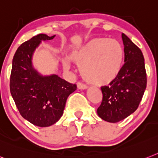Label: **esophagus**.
<instances>
[{
	"label": "esophagus",
	"mask_w": 158,
	"mask_h": 158,
	"mask_svg": "<svg viewBox=\"0 0 158 158\" xmlns=\"http://www.w3.org/2000/svg\"><path fill=\"white\" fill-rule=\"evenodd\" d=\"M77 87L78 89H85L88 88V85L84 84V83H81V82H78Z\"/></svg>",
	"instance_id": "1"
}]
</instances>
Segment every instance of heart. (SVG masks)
Wrapping results in <instances>:
<instances>
[{
	"mask_svg": "<svg viewBox=\"0 0 158 158\" xmlns=\"http://www.w3.org/2000/svg\"><path fill=\"white\" fill-rule=\"evenodd\" d=\"M71 60L79 65L82 77L91 84L102 85L110 83L118 76L123 67L124 51L120 43L107 38H94L74 49ZM65 69L69 61L63 62Z\"/></svg>",
	"mask_w": 158,
	"mask_h": 158,
	"instance_id": "heart-1",
	"label": "heart"
}]
</instances>
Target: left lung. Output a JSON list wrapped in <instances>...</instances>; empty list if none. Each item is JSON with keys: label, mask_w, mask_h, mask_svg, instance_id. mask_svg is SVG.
<instances>
[{"label": "left lung", "mask_w": 158, "mask_h": 158, "mask_svg": "<svg viewBox=\"0 0 158 158\" xmlns=\"http://www.w3.org/2000/svg\"><path fill=\"white\" fill-rule=\"evenodd\" d=\"M124 64L118 76L101 87L102 100L97 113L103 120L117 123L139 106L146 89L147 77L142 52L127 35L122 34Z\"/></svg>", "instance_id": "8db88e82"}]
</instances>
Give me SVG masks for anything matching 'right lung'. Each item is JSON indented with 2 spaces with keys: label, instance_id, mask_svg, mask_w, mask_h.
Masks as SVG:
<instances>
[{
  "label": "right lung",
  "instance_id": "1",
  "mask_svg": "<svg viewBox=\"0 0 158 158\" xmlns=\"http://www.w3.org/2000/svg\"><path fill=\"white\" fill-rule=\"evenodd\" d=\"M55 36H34L21 44L13 59L10 93L21 115L38 127L56 123L63 114L68 97L77 89L76 84L57 75L43 77L32 67L35 48L42 40H51Z\"/></svg>",
  "mask_w": 158,
  "mask_h": 158
}]
</instances>
